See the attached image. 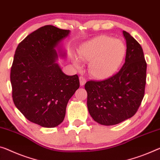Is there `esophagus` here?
Returning a JSON list of instances; mask_svg holds the SVG:
<instances>
[{
	"label": "esophagus",
	"mask_w": 160,
	"mask_h": 160,
	"mask_svg": "<svg viewBox=\"0 0 160 160\" xmlns=\"http://www.w3.org/2000/svg\"><path fill=\"white\" fill-rule=\"evenodd\" d=\"M79 82H80V85L82 86V87H83V86L86 83V82H87V81H86L84 77H79Z\"/></svg>",
	"instance_id": "34e87169"
}]
</instances>
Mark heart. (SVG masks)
I'll use <instances>...</instances> for the list:
<instances>
[{"mask_svg":"<svg viewBox=\"0 0 160 160\" xmlns=\"http://www.w3.org/2000/svg\"><path fill=\"white\" fill-rule=\"evenodd\" d=\"M127 47L122 41L107 36H99L83 43L78 49L81 60L89 62L90 75L97 79L112 77L121 67L126 56ZM75 65L79 61L73 58Z\"/></svg>","mask_w":160,"mask_h":160,"instance_id":"heart-1","label":"heart"}]
</instances>
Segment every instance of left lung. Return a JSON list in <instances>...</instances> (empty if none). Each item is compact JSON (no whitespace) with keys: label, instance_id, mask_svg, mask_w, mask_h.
<instances>
[{"label":"left lung","instance_id":"obj_1","mask_svg":"<svg viewBox=\"0 0 160 160\" xmlns=\"http://www.w3.org/2000/svg\"><path fill=\"white\" fill-rule=\"evenodd\" d=\"M127 42L125 62L119 72L107 79L88 81L87 107L93 119L100 124H117L133 117L144 95L147 63L140 44L123 31Z\"/></svg>","mask_w":160,"mask_h":160}]
</instances>
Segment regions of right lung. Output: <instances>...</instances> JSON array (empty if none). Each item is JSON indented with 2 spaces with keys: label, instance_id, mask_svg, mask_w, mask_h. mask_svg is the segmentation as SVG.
<instances>
[{
  "label": "right lung",
  "instance_id": "right-lung-1",
  "mask_svg": "<svg viewBox=\"0 0 160 160\" xmlns=\"http://www.w3.org/2000/svg\"><path fill=\"white\" fill-rule=\"evenodd\" d=\"M69 33L44 26L26 36L15 52L11 69L13 102L27 119L43 127L52 128L63 121L68 100L79 88L78 76L66 75L56 62L58 56H66L59 44Z\"/></svg>",
  "mask_w": 160,
  "mask_h": 160
}]
</instances>
